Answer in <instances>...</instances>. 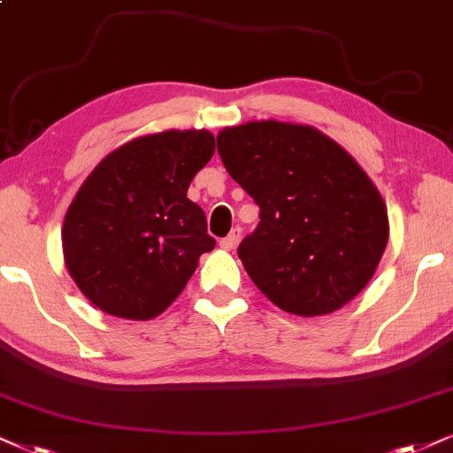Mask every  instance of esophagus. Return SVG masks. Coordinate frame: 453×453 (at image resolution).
Masks as SVG:
<instances>
[{"label":"esophagus","mask_w":453,"mask_h":453,"mask_svg":"<svg viewBox=\"0 0 453 453\" xmlns=\"http://www.w3.org/2000/svg\"><path fill=\"white\" fill-rule=\"evenodd\" d=\"M238 240H240V230H238V227H236V230H232L230 234H227L226 238H221L219 246H221L223 250H234V249H236Z\"/></svg>","instance_id":"obj_1"}]
</instances>
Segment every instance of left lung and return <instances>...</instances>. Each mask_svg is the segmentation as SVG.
I'll list each match as a JSON object with an SVG mask.
<instances>
[{"instance_id": "obj_1", "label": "left lung", "mask_w": 453, "mask_h": 453, "mask_svg": "<svg viewBox=\"0 0 453 453\" xmlns=\"http://www.w3.org/2000/svg\"><path fill=\"white\" fill-rule=\"evenodd\" d=\"M217 152L261 209L238 257L273 305L316 318L362 293L387 249L388 215L345 148L311 125L249 121L221 129Z\"/></svg>"}]
</instances>
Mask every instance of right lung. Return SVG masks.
<instances>
[{
    "mask_svg": "<svg viewBox=\"0 0 453 453\" xmlns=\"http://www.w3.org/2000/svg\"><path fill=\"white\" fill-rule=\"evenodd\" d=\"M213 152L211 131L167 129L125 142L85 177L65 215L62 253L79 290L108 316H160L215 249L188 198Z\"/></svg>",
    "mask_w": 453,
    "mask_h": 453,
    "instance_id": "right-lung-1",
    "label": "right lung"
}]
</instances>
